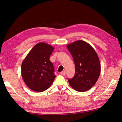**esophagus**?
Returning a JSON list of instances; mask_svg holds the SVG:
<instances>
[{
    "mask_svg": "<svg viewBox=\"0 0 122 122\" xmlns=\"http://www.w3.org/2000/svg\"><path fill=\"white\" fill-rule=\"evenodd\" d=\"M61 75H62V76L66 75V71H61Z\"/></svg>",
    "mask_w": 122,
    "mask_h": 122,
    "instance_id": "obj_1",
    "label": "esophagus"
}]
</instances>
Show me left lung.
<instances>
[{"instance_id":"left-lung-1","label":"left lung","mask_w":122,"mask_h":122,"mask_svg":"<svg viewBox=\"0 0 122 122\" xmlns=\"http://www.w3.org/2000/svg\"><path fill=\"white\" fill-rule=\"evenodd\" d=\"M75 65V75L69 79V84L78 92L91 89L98 81L101 72V65L98 55L90 44L77 41L66 46Z\"/></svg>"}]
</instances>
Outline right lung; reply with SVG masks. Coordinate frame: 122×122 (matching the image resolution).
<instances>
[{
  "label": "right lung",
  "instance_id": "obj_1",
  "mask_svg": "<svg viewBox=\"0 0 122 122\" xmlns=\"http://www.w3.org/2000/svg\"><path fill=\"white\" fill-rule=\"evenodd\" d=\"M54 47L45 42H39L24 58L21 65V76L31 90L42 92L51 86L56 76L50 57Z\"/></svg>",
  "mask_w": 122,
  "mask_h": 122
}]
</instances>
